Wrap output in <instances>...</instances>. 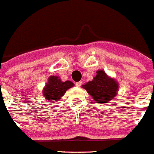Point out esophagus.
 <instances>
[{"label": "esophagus", "instance_id": "esophagus-1", "mask_svg": "<svg viewBox=\"0 0 154 154\" xmlns=\"http://www.w3.org/2000/svg\"><path fill=\"white\" fill-rule=\"evenodd\" d=\"M81 85H82V81H79L76 83V86H77V87H80Z\"/></svg>", "mask_w": 154, "mask_h": 154}]
</instances>
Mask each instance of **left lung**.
Wrapping results in <instances>:
<instances>
[{
    "label": "left lung",
    "instance_id": "8db88e82",
    "mask_svg": "<svg viewBox=\"0 0 154 154\" xmlns=\"http://www.w3.org/2000/svg\"><path fill=\"white\" fill-rule=\"evenodd\" d=\"M95 101L99 104L109 103L116 96L119 84L115 79L109 77L105 71L99 70L93 80L82 86Z\"/></svg>",
    "mask_w": 154,
    "mask_h": 154
}]
</instances>
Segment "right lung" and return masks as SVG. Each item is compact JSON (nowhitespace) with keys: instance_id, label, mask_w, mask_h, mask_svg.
<instances>
[{"instance_id":"1","label":"right lung","mask_w":154,"mask_h":154,"mask_svg":"<svg viewBox=\"0 0 154 154\" xmlns=\"http://www.w3.org/2000/svg\"><path fill=\"white\" fill-rule=\"evenodd\" d=\"M74 84L70 80L62 82L57 76H50L48 83L43 88V97L48 101H58L68 89L74 87Z\"/></svg>"}]
</instances>
